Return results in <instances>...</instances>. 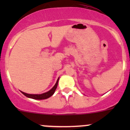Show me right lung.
I'll list each match as a JSON object with an SVG mask.
<instances>
[{"label":"right lung","mask_w":130,"mask_h":130,"mask_svg":"<svg viewBox=\"0 0 130 130\" xmlns=\"http://www.w3.org/2000/svg\"><path fill=\"white\" fill-rule=\"evenodd\" d=\"M58 80L59 78H58L57 82H56L55 85L53 86V88L51 90H50L49 91L46 92L45 93H43V94H27V93H25L24 92H21L23 93V94L26 96L27 98H31V99H38V100H41V99H46L49 98L50 97L52 96L53 94L55 93V91L56 89H57V86H58Z\"/></svg>","instance_id":"obj_1"}]
</instances>
